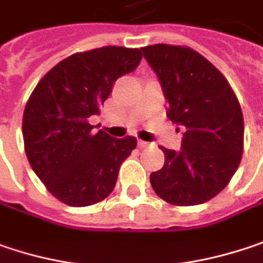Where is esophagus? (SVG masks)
<instances>
[{"label": "esophagus", "instance_id": "1", "mask_svg": "<svg viewBox=\"0 0 263 263\" xmlns=\"http://www.w3.org/2000/svg\"><path fill=\"white\" fill-rule=\"evenodd\" d=\"M138 145H139V148H146L149 143L148 142H145V141H138Z\"/></svg>", "mask_w": 263, "mask_h": 263}]
</instances>
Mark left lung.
<instances>
[{"instance_id": "1", "label": "left lung", "mask_w": 263, "mask_h": 263, "mask_svg": "<svg viewBox=\"0 0 263 263\" xmlns=\"http://www.w3.org/2000/svg\"><path fill=\"white\" fill-rule=\"evenodd\" d=\"M143 57L169 103L167 118L184 127L181 151L160 146L164 166L149 175L163 200L192 206L217 196L236 172L244 146V118L226 78L187 46L153 45Z\"/></svg>"}]
</instances>
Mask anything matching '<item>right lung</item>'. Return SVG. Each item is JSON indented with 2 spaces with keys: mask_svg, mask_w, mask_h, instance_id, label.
<instances>
[{
  "mask_svg": "<svg viewBox=\"0 0 263 263\" xmlns=\"http://www.w3.org/2000/svg\"><path fill=\"white\" fill-rule=\"evenodd\" d=\"M141 60L139 49L121 46L78 52L34 88L22 120L25 153L35 175L63 203L94 205L115 189L120 166L138 141L96 133L88 118L100 114L115 81Z\"/></svg>",
  "mask_w": 263,
  "mask_h": 263,
  "instance_id": "right-lung-1",
  "label": "right lung"
}]
</instances>
